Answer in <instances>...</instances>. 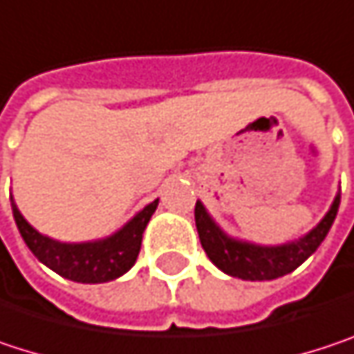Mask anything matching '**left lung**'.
<instances>
[{"mask_svg":"<svg viewBox=\"0 0 354 354\" xmlns=\"http://www.w3.org/2000/svg\"><path fill=\"white\" fill-rule=\"evenodd\" d=\"M338 205L340 194H336L326 217L308 236L283 246H256L225 236L198 201L194 207V221L201 246L217 268H221L230 277H238L244 281H270L293 272L318 250L336 219Z\"/></svg>","mask_w":354,"mask_h":354,"instance_id":"1","label":"left lung"}]
</instances>
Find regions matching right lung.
<instances>
[{"label": "right lung", "instance_id": "add662e5", "mask_svg": "<svg viewBox=\"0 0 354 354\" xmlns=\"http://www.w3.org/2000/svg\"><path fill=\"white\" fill-rule=\"evenodd\" d=\"M156 209H158V198L149 203L143 211H139L122 230H118L106 240L65 244L38 234L22 217V213L18 211L12 198L16 225L26 246L30 248V252L50 270L75 283H108L124 274L139 256L143 232Z\"/></svg>", "mask_w": 354, "mask_h": 354}]
</instances>
